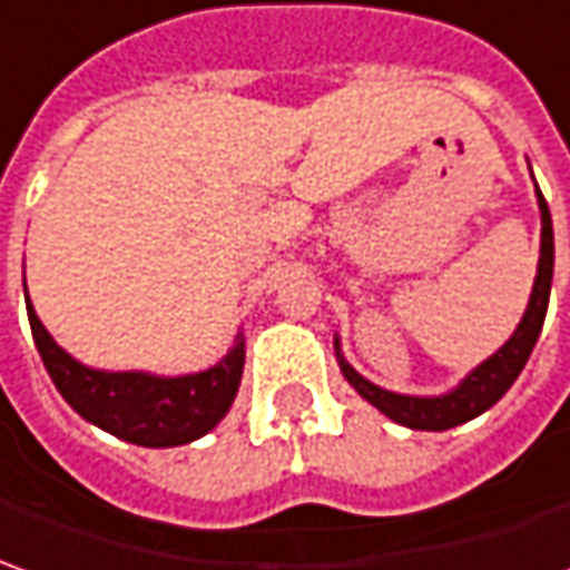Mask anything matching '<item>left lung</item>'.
<instances>
[{"label":"left lung","mask_w":570,"mask_h":570,"mask_svg":"<svg viewBox=\"0 0 570 570\" xmlns=\"http://www.w3.org/2000/svg\"><path fill=\"white\" fill-rule=\"evenodd\" d=\"M537 203H540V218H543V234H540V265H537V281L530 293L528 312L521 317L518 331L509 336V343L497 350L483 365H478L446 396H402L390 393L377 383L365 381L355 367L340 355V340H336V358L343 377L358 390V396L367 399L374 409H381L390 421L412 431H449L459 428L471 417L483 415L490 405H497L505 396V390L518 381V374L528 365L530 352L537 346V336L543 331L546 308H549V289H552V265H556V246H552V218L543 193L537 187Z\"/></svg>","instance_id":"left-lung-1"}]
</instances>
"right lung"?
I'll list each match as a JSON object with an SVG mask.
<instances>
[{
    "instance_id": "add662e5",
    "label": "right lung",
    "mask_w": 570,
    "mask_h": 570,
    "mask_svg": "<svg viewBox=\"0 0 570 570\" xmlns=\"http://www.w3.org/2000/svg\"><path fill=\"white\" fill-rule=\"evenodd\" d=\"M27 317L42 365L58 393L77 415L118 440L153 449L184 446L205 436L234 405L246 362L243 334H236L234 350L208 371L184 377H155L142 371H96L80 365L42 327L30 296Z\"/></svg>"
}]
</instances>
